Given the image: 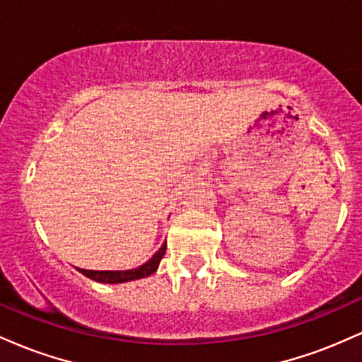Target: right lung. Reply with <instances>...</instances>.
<instances>
[{
  "mask_svg": "<svg viewBox=\"0 0 362 362\" xmlns=\"http://www.w3.org/2000/svg\"><path fill=\"white\" fill-rule=\"evenodd\" d=\"M165 252H167V243L161 245V248L158 250L155 255L149 259L146 264L139 265L138 269H131V271H88V269H78L83 276L90 277V279L103 282V284H119V282H127L141 279V277L151 276L153 272H156L158 265H160V260L163 259Z\"/></svg>",
  "mask_w": 362,
  "mask_h": 362,
  "instance_id": "obj_1",
  "label": "right lung"
}]
</instances>
